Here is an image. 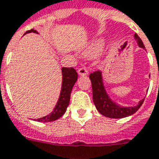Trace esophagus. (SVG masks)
<instances>
[{
	"instance_id": "1",
	"label": "esophagus",
	"mask_w": 159,
	"mask_h": 159,
	"mask_svg": "<svg viewBox=\"0 0 159 159\" xmlns=\"http://www.w3.org/2000/svg\"><path fill=\"white\" fill-rule=\"evenodd\" d=\"M78 75L79 76H86L88 74V70L85 67H82L78 70Z\"/></svg>"
}]
</instances>
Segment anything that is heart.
<instances>
[{
  "label": "heart",
  "instance_id": "heart-1",
  "mask_svg": "<svg viewBox=\"0 0 159 159\" xmlns=\"http://www.w3.org/2000/svg\"><path fill=\"white\" fill-rule=\"evenodd\" d=\"M103 46H104V43L102 39H95L92 41L87 48L83 51V55L88 57H95V55H97L99 52L102 51Z\"/></svg>",
  "mask_w": 159,
  "mask_h": 159
}]
</instances>
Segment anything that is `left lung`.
<instances>
[{
    "instance_id": "left-lung-1",
    "label": "left lung",
    "mask_w": 159,
    "mask_h": 159,
    "mask_svg": "<svg viewBox=\"0 0 159 159\" xmlns=\"http://www.w3.org/2000/svg\"><path fill=\"white\" fill-rule=\"evenodd\" d=\"M134 38L138 41L139 46L145 49V45L140 39V38L138 36L137 33H135ZM89 79H90L91 84H92L93 101L95 103V107L100 114H102L107 118L120 119L130 116V115L134 114V113H136L144 102L145 99L141 100L137 106H119L116 103L114 102L110 99V97L108 96V95L107 94V91L104 88V84H103L102 72L100 70H96L93 73H90Z\"/></svg>"
}]
</instances>
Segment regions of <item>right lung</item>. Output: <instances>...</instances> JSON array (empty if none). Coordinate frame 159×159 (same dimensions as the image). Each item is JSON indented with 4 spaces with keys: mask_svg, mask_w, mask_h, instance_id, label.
<instances>
[{
    "mask_svg": "<svg viewBox=\"0 0 159 159\" xmlns=\"http://www.w3.org/2000/svg\"><path fill=\"white\" fill-rule=\"evenodd\" d=\"M38 33L36 30L31 29L27 31L25 33ZM62 75H63V81H62V88H61L60 95L57 105L54 107L53 111L48 115L45 117L35 120L36 121L39 122H50L57 120V119L62 117L64 114L66 112L67 107L70 103V93H71L72 88L76 83L77 80V73L74 68H62Z\"/></svg>",
    "mask_w": 159,
    "mask_h": 159,
    "instance_id": "right-lung-1",
    "label": "right lung"
}]
</instances>
